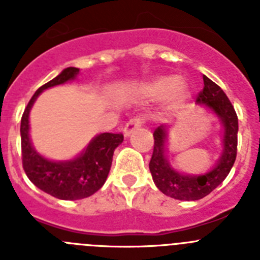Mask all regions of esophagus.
Masks as SVG:
<instances>
[{"instance_id":"obj_1","label":"esophagus","mask_w":260,"mask_h":260,"mask_svg":"<svg viewBox=\"0 0 260 260\" xmlns=\"http://www.w3.org/2000/svg\"><path fill=\"white\" fill-rule=\"evenodd\" d=\"M143 123H144V118H142V117H134V118L130 119V121L126 123L125 128H123V134H125V137H128V135L132 134L134 130H137L138 127H141Z\"/></svg>"}]
</instances>
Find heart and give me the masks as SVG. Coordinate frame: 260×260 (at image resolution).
Segmentation results:
<instances>
[{
  "mask_svg": "<svg viewBox=\"0 0 260 260\" xmlns=\"http://www.w3.org/2000/svg\"><path fill=\"white\" fill-rule=\"evenodd\" d=\"M143 93L148 98H164L169 95L173 107L183 104L190 96V86L183 79H178L174 75H162L151 80L143 86Z\"/></svg>",
  "mask_w": 260,
  "mask_h": 260,
  "instance_id": "b5f03b06",
  "label": "heart"
}]
</instances>
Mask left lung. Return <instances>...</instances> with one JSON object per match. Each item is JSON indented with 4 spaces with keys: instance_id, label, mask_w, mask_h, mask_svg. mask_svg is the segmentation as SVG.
I'll use <instances>...</instances> for the list:
<instances>
[{
    "instance_id": "8db88e82",
    "label": "left lung",
    "mask_w": 260,
    "mask_h": 260,
    "mask_svg": "<svg viewBox=\"0 0 260 260\" xmlns=\"http://www.w3.org/2000/svg\"><path fill=\"white\" fill-rule=\"evenodd\" d=\"M204 87L197 96V102L211 108L224 125V148L219 162L203 176H186L178 173L167 161L165 126L153 132V152L150 161L152 180L162 194L180 201H198L217 187L231 172L237 156L238 117L228 96L215 82L203 75Z\"/></svg>"
}]
</instances>
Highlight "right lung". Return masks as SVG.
Masks as SVG:
<instances>
[{
	"label": "right lung",
	"instance_id": "1",
	"mask_svg": "<svg viewBox=\"0 0 260 260\" xmlns=\"http://www.w3.org/2000/svg\"><path fill=\"white\" fill-rule=\"evenodd\" d=\"M79 69L68 68L34 93L23 112L20 121L22 164L32 183L47 194L63 201H77L91 197L107 181L112 167L113 152L122 143L123 135L103 133L93 138L87 150L70 161H50L39 155L31 146L28 135V116L36 98L44 89L74 79Z\"/></svg>",
	"mask_w": 260,
	"mask_h": 260
}]
</instances>
